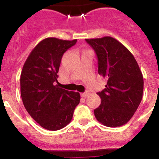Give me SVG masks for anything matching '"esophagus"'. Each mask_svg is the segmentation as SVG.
Returning a JSON list of instances; mask_svg holds the SVG:
<instances>
[{
	"label": "esophagus",
	"mask_w": 159,
	"mask_h": 159,
	"mask_svg": "<svg viewBox=\"0 0 159 159\" xmlns=\"http://www.w3.org/2000/svg\"><path fill=\"white\" fill-rule=\"evenodd\" d=\"M89 94H90V93L89 92H85V93H81V97H87V96H89Z\"/></svg>",
	"instance_id": "obj_1"
}]
</instances>
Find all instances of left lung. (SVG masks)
Returning <instances> with one entry per match:
<instances>
[{"instance_id": "obj_1", "label": "left lung", "mask_w": 159, "mask_h": 159, "mask_svg": "<svg viewBox=\"0 0 159 159\" xmlns=\"http://www.w3.org/2000/svg\"><path fill=\"white\" fill-rule=\"evenodd\" d=\"M98 57V72L106 78L105 90L97 93L101 105L94 110L96 120L107 127L126 124L139 106L143 78L133 54L111 36L86 39Z\"/></svg>"}]
</instances>
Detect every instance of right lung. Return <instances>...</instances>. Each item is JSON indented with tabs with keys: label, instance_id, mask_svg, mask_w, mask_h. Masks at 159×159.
<instances>
[{
	"label": "right lung",
	"instance_id": "obj_1",
	"mask_svg": "<svg viewBox=\"0 0 159 159\" xmlns=\"http://www.w3.org/2000/svg\"><path fill=\"white\" fill-rule=\"evenodd\" d=\"M76 42L45 38L33 49L23 66L20 86L24 106L33 119L47 130L57 131L66 126L80 102L79 93L55 85L62 57Z\"/></svg>",
	"mask_w": 159,
	"mask_h": 159
}]
</instances>
